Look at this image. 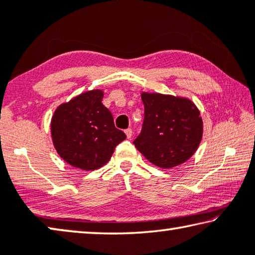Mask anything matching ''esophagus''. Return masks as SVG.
<instances>
[{"mask_svg": "<svg viewBox=\"0 0 255 255\" xmlns=\"http://www.w3.org/2000/svg\"><path fill=\"white\" fill-rule=\"evenodd\" d=\"M125 134H126L127 138H130L131 136H132V130H131L130 128H128V129H126V130H125Z\"/></svg>", "mask_w": 255, "mask_h": 255, "instance_id": "34e87169", "label": "esophagus"}]
</instances>
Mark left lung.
Instances as JSON below:
<instances>
[{"label": "left lung", "instance_id": "8db88e82", "mask_svg": "<svg viewBox=\"0 0 255 255\" xmlns=\"http://www.w3.org/2000/svg\"><path fill=\"white\" fill-rule=\"evenodd\" d=\"M144 121L134 144L152 164L161 168L183 164L198 149L203 120L188 98L142 93Z\"/></svg>", "mask_w": 255, "mask_h": 255}]
</instances>
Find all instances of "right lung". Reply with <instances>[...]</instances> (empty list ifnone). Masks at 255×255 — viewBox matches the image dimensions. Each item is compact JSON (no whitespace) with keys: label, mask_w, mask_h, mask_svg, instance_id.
Masks as SVG:
<instances>
[{"label":"right lung","mask_w":255,"mask_h":255,"mask_svg":"<svg viewBox=\"0 0 255 255\" xmlns=\"http://www.w3.org/2000/svg\"><path fill=\"white\" fill-rule=\"evenodd\" d=\"M104 93L94 89L60 104L51 119V137L57 153L83 170L105 165L116 146L126 138L117 129L112 113L102 103Z\"/></svg>","instance_id":"right-lung-1"}]
</instances>
